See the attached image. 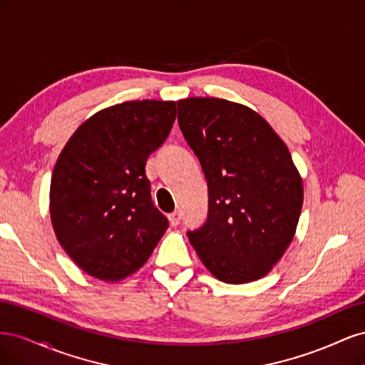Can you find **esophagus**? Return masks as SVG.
I'll return each mask as SVG.
<instances>
[{"label": "esophagus", "instance_id": "obj_1", "mask_svg": "<svg viewBox=\"0 0 365 365\" xmlns=\"http://www.w3.org/2000/svg\"><path fill=\"white\" fill-rule=\"evenodd\" d=\"M168 217H169L170 225H172V227H176V225H178V224L181 222V212H173V213H170Z\"/></svg>", "mask_w": 365, "mask_h": 365}]
</instances>
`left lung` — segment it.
Listing matches in <instances>:
<instances>
[{"mask_svg": "<svg viewBox=\"0 0 365 365\" xmlns=\"http://www.w3.org/2000/svg\"><path fill=\"white\" fill-rule=\"evenodd\" d=\"M178 125L208 187L205 222L187 231L216 279L267 275L294 237L303 182L280 137L252 109L222 98L176 102Z\"/></svg>", "mask_w": 365, "mask_h": 365, "instance_id": "8db88e82", "label": "left lung"}]
</instances>
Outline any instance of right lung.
<instances>
[{
    "instance_id": "add662e5",
    "label": "right lung",
    "mask_w": 365,
    "mask_h": 365,
    "mask_svg": "<svg viewBox=\"0 0 365 365\" xmlns=\"http://www.w3.org/2000/svg\"><path fill=\"white\" fill-rule=\"evenodd\" d=\"M175 102H125L77 129L54 165L50 215L77 267L121 280L150 257L169 220L153 205L146 161L169 137Z\"/></svg>"
}]
</instances>
